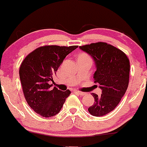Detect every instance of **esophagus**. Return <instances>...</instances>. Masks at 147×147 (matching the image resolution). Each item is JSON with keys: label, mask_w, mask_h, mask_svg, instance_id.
<instances>
[{"label": "esophagus", "mask_w": 147, "mask_h": 147, "mask_svg": "<svg viewBox=\"0 0 147 147\" xmlns=\"http://www.w3.org/2000/svg\"><path fill=\"white\" fill-rule=\"evenodd\" d=\"M75 93H76V94L79 95V96H84V95L85 94V93H83V92L79 91H75Z\"/></svg>", "instance_id": "34e87169"}]
</instances>
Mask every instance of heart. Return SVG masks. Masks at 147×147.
Here are the masks:
<instances>
[{"label":"heart","mask_w":147,"mask_h":147,"mask_svg":"<svg viewBox=\"0 0 147 147\" xmlns=\"http://www.w3.org/2000/svg\"><path fill=\"white\" fill-rule=\"evenodd\" d=\"M80 56H82V57H88V56H87L86 54H82Z\"/></svg>","instance_id":"heart-1"}]
</instances>
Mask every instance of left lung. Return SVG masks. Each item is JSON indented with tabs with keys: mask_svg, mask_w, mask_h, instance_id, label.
<instances>
[{
	"mask_svg": "<svg viewBox=\"0 0 147 147\" xmlns=\"http://www.w3.org/2000/svg\"><path fill=\"white\" fill-rule=\"evenodd\" d=\"M80 49L94 61L96 70L93 78L102 90L101 96L92 93L95 102L88 110L94 117L106 115L118 105L128 88L129 59L123 51L105 42L92 43Z\"/></svg>",
	"mask_w": 147,
	"mask_h": 147,
	"instance_id": "1",
	"label": "left lung"
}]
</instances>
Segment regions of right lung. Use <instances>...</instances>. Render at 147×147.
Wrapping results in <instances>:
<instances>
[{
    "instance_id": "1",
    "label": "right lung",
    "mask_w": 147,
    "mask_h": 147,
    "mask_svg": "<svg viewBox=\"0 0 147 147\" xmlns=\"http://www.w3.org/2000/svg\"><path fill=\"white\" fill-rule=\"evenodd\" d=\"M77 46L40 47L29 54L21 64L19 77L24 97L32 109L43 117H51L61 111L70 91L50 88L53 77L66 56Z\"/></svg>"
}]
</instances>
